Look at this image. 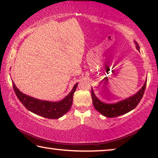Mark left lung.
Instances as JSON below:
<instances>
[{
  "label": "left lung",
  "instance_id": "8db88e82",
  "mask_svg": "<svg viewBox=\"0 0 158 158\" xmlns=\"http://www.w3.org/2000/svg\"><path fill=\"white\" fill-rule=\"evenodd\" d=\"M134 42H135L136 49L140 52V47L138 44L135 41ZM146 84L147 80H145L143 86L138 91V92L133 94V96L114 103H107L98 99L94 92L93 88L91 87V98H92L94 106L101 114L108 118H114L126 114L135 109L140 103L144 94Z\"/></svg>",
  "mask_w": 158,
  "mask_h": 158
}]
</instances>
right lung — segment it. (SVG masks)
<instances>
[{"mask_svg":"<svg viewBox=\"0 0 158 158\" xmlns=\"http://www.w3.org/2000/svg\"><path fill=\"white\" fill-rule=\"evenodd\" d=\"M12 83L18 99L28 110L49 119H58L69 111L72 105L73 96L78 86V83L75 84L69 94L62 100L59 102H49L37 99L26 95L19 90L13 81H12Z\"/></svg>","mask_w":158,"mask_h":158,"instance_id":"right-lung-1","label":"right lung"}]
</instances>
